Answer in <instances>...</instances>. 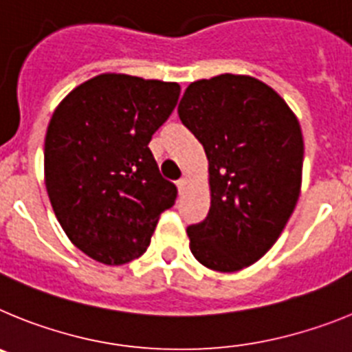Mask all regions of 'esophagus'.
<instances>
[{
    "instance_id": "esophagus-1",
    "label": "esophagus",
    "mask_w": 352,
    "mask_h": 352,
    "mask_svg": "<svg viewBox=\"0 0 352 352\" xmlns=\"http://www.w3.org/2000/svg\"><path fill=\"white\" fill-rule=\"evenodd\" d=\"M176 185H178L179 192H185L186 186H188V178H186V176H183V178L178 179V183H176Z\"/></svg>"
}]
</instances>
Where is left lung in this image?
Wrapping results in <instances>:
<instances>
[{
  "instance_id": "1",
  "label": "left lung",
  "mask_w": 352,
  "mask_h": 352,
  "mask_svg": "<svg viewBox=\"0 0 352 352\" xmlns=\"http://www.w3.org/2000/svg\"><path fill=\"white\" fill-rule=\"evenodd\" d=\"M203 144L211 206L186 229L195 259L214 272L243 270L275 245L296 208L303 135L278 93L250 76L192 82L178 105Z\"/></svg>"
}]
</instances>
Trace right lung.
I'll list each match as a JSON object with an SVG mask.
<instances>
[{"label":"right lung","instance_id":"1","mask_svg":"<svg viewBox=\"0 0 352 352\" xmlns=\"http://www.w3.org/2000/svg\"><path fill=\"white\" fill-rule=\"evenodd\" d=\"M179 91L178 82L100 74L52 113L43 146L49 201L68 239L98 263L142 256L160 213L176 201L148 144Z\"/></svg>","mask_w":352,"mask_h":352}]
</instances>
